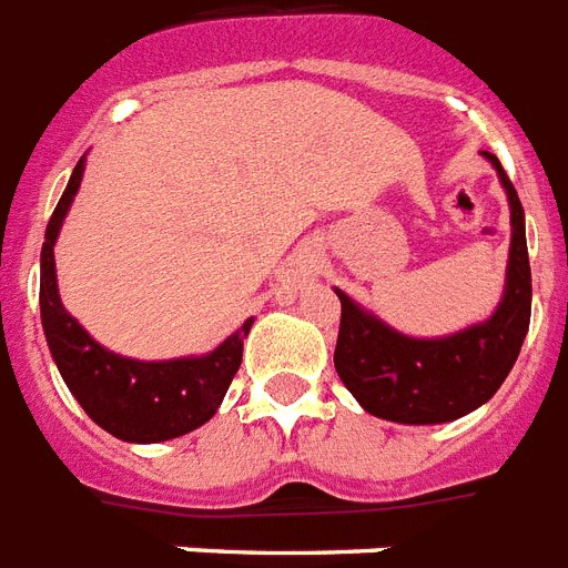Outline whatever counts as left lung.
Segmentation results:
<instances>
[{"label": "left lung", "instance_id": "1", "mask_svg": "<svg viewBox=\"0 0 568 568\" xmlns=\"http://www.w3.org/2000/svg\"><path fill=\"white\" fill-rule=\"evenodd\" d=\"M487 158L507 190L514 225L505 298L487 322L471 325L455 337L413 339L387 328L337 290L343 311L334 366L348 393L372 416L405 425L460 419L496 396L519 357L521 339L530 325L525 211L505 166L489 152Z\"/></svg>", "mask_w": 568, "mask_h": 568}]
</instances>
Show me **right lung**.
<instances>
[{"instance_id": "right-lung-1", "label": "right lung", "mask_w": 568, "mask_h": 568, "mask_svg": "<svg viewBox=\"0 0 568 568\" xmlns=\"http://www.w3.org/2000/svg\"><path fill=\"white\" fill-rule=\"evenodd\" d=\"M81 172L84 158L72 170L40 252V320L54 363L84 413L113 437L125 443H161L190 434L211 419L229 393L243 361V337L252 328V320L243 322V328L231 334L220 348H213L211 355L181 361H129L90 339L88 331L63 311L52 255L63 216L81 184Z\"/></svg>"}]
</instances>
